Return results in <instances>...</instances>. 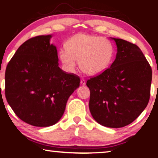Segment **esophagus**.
Segmentation results:
<instances>
[{
    "label": "esophagus",
    "mask_w": 158,
    "mask_h": 158,
    "mask_svg": "<svg viewBox=\"0 0 158 158\" xmlns=\"http://www.w3.org/2000/svg\"><path fill=\"white\" fill-rule=\"evenodd\" d=\"M80 83H81V85H84L85 84V80H84V79H81V81H80Z\"/></svg>",
    "instance_id": "1"
}]
</instances>
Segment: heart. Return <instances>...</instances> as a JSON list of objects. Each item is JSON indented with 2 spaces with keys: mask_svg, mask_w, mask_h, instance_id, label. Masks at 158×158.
Wrapping results in <instances>:
<instances>
[{
  "mask_svg": "<svg viewBox=\"0 0 158 158\" xmlns=\"http://www.w3.org/2000/svg\"><path fill=\"white\" fill-rule=\"evenodd\" d=\"M65 47L60 51L58 57L68 73L74 72L79 61L83 73L97 75L109 68L113 57L111 42L97 36L77 34L66 42Z\"/></svg>",
  "mask_w": 158,
  "mask_h": 158,
  "instance_id": "obj_1",
  "label": "heart"
}]
</instances>
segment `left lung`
Wrapping results in <instances>:
<instances>
[{
    "mask_svg": "<svg viewBox=\"0 0 158 158\" xmlns=\"http://www.w3.org/2000/svg\"><path fill=\"white\" fill-rule=\"evenodd\" d=\"M116 59L100 75L89 79V109L103 126L125 127L132 123L148 105L152 69L137 45L118 38Z\"/></svg>",
    "mask_w": 158,
    "mask_h": 158,
    "instance_id": "1",
    "label": "left lung"
}]
</instances>
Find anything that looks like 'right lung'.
<instances>
[{"instance_id": "obj_1", "label": "right lung", "mask_w": 158, "mask_h": 158, "mask_svg": "<svg viewBox=\"0 0 158 158\" xmlns=\"http://www.w3.org/2000/svg\"><path fill=\"white\" fill-rule=\"evenodd\" d=\"M52 35L28 40L18 48L5 71V97L26 123L49 127L59 121L80 79L58 67Z\"/></svg>"}]
</instances>
